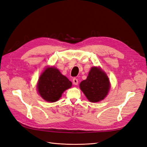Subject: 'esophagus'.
Instances as JSON below:
<instances>
[{"label":"esophagus","instance_id":"34e87169","mask_svg":"<svg viewBox=\"0 0 147 147\" xmlns=\"http://www.w3.org/2000/svg\"><path fill=\"white\" fill-rule=\"evenodd\" d=\"M72 82H73V83H74V84H75V85H77V84H78V79H77V78H73V80H72Z\"/></svg>","mask_w":147,"mask_h":147}]
</instances>
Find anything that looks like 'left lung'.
I'll return each mask as SVG.
<instances>
[{
	"label": "left lung",
	"instance_id": "obj_1",
	"mask_svg": "<svg viewBox=\"0 0 147 147\" xmlns=\"http://www.w3.org/2000/svg\"><path fill=\"white\" fill-rule=\"evenodd\" d=\"M80 87L90 102L103 100L110 88L109 78L106 74L97 67H92L87 78L80 84Z\"/></svg>",
	"mask_w": 147,
	"mask_h": 147
}]
</instances>
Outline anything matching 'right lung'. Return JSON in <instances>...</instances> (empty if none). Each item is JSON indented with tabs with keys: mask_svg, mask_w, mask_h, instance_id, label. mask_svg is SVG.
<instances>
[{
	"mask_svg": "<svg viewBox=\"0 0 147 147\" xmlns=\"http://www.w3.org/2000/svg\"><path fill=\"white\" fill-rule=\"evenodd\" d=\"M72 86V82L56 68L47 69L40 77L37 88L40 95L46 101L59 100L63 92Z\"/></svg>",
	"mask_w": 147,
	"mask_h": 147,
	"instance_id": "obj_1",
	"label": "right lung"
}]
</instances>
